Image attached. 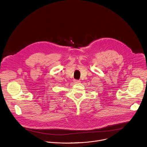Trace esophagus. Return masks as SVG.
<instances>
[{
    "label": "esophagus",
    "mask_w": 147,
    "mask_h": 147,
    "mask_svg": "<svg viewBox=\"0 0 147 147\" xmlns=\"http://www.w3.org/2000/svg\"><path fill=\"white\" fill-rule=\"evenodd\" d=\"M81 81L80 80H74V82L76 83V84H77V83H80Z\"/></svg>",
    "instance_id": "esophagus-1"
}]
</instances>
